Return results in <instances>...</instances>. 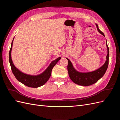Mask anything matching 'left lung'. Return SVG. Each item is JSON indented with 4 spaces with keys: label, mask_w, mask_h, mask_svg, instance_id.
I'll list each match as a JSON object with an SVG mask.
<instances>
[{
    "label": "left lung",
    "mask_w": 120,
    "mask_h": 120,
    "mask_svg": "<svg viewBox=\"0 0 120 120\" xmlns=\"http://www.w3.org/2000/svg\"><path fill=\"white\" fill-rule=\"evenodd\" d=\"M97 30L101 34L105 35L103 32H101L98 27L97 24H96ZM106 46L108 49V54L106 56V60L102 66L98 70L88 72H81L76 71L73 67L72 63L70 60L68 58L66 59L68 60V71L69 77L71 80L75 83L82 86H89L92 85L97 82L99 79L103 77V76L106 72L109 64V49L108 46L106 41Z\"/></svg>",
    "instance_id": "1"
}]
</instances>
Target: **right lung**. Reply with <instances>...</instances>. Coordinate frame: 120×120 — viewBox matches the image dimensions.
<instances>
[{
	"mask_svg": "<svg viewBox=\"0 0 120 120\" xmlns=\"http://www.w3.org/2000/svg\"><path fill=\"white\" fill-rule=\"evenodd\" d=\"M13 39L14 38L11 42L10 49L9 50V61L12 71L16 79L19 82L22 83L23 85L29 87H31V88H38V87L42 86L45 84L51 75L52 68L57 64L58 61L61 59V57H58L56 60L52 61L48 68L41 74L37 75H31L25 74L20 71L19 70H18L12 62L11 56V52L12 48Z\"/></svg>",
	"mask_w": 120,
	"mask_h": 120,
	"instance_id": "right-lung-1",
	"label": "right lung"
}]
</instances>
